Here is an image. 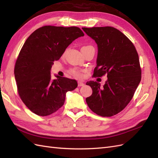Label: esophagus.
<instances>
[{"mask_svg": "<svg viewBox=\"0 0 158 158\" xmlns=\"http://www.w3.org/2000/svg\"><path fill=\"white\" fill-rule=\"evenodd\" d=\"M84 85V83L82 81H78V87H81Z\"/></svg>", "mask_w": 158, "mask_h": 158, "instance_id": "34e87169", "label": "esophagus"}]
</instances>
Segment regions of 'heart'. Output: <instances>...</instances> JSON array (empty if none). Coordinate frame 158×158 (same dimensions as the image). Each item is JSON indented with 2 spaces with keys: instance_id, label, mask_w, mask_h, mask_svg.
<instances>
[{
  "instance_id": "obj_1",
  "label": "heart",
  "mask_w": 158,
  "mask_h": 158,
  "mask_svg": "<svg viewBox=\"0 0 158 158\" xmlns=\"http://www.w3.org/2000/svg\"><path fill=\"white\" fill-rule=\"evenodd\" d=\"M92 48V46H83L81 47V50H84V49H87V48ZM70 73L71 74H72L73 76L75 77H81V72L78 70H77V69H71V70L70 71Z\"/></svg>"
}]
</instances>
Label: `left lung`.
Returning <instances> with one entry per match:
<instances>
[{
    "label": "left lung",
    "mask_w": 158,
    "mask_h": 158,
    "mask_svg": "<svg viewBox=\"0 0 158 158\" xmlns=\"http://www.w3.org/2000/svg\"><path fill=\"white\" fill-rule=\"evenodd\" d=\"M82 29L98 44L97 66L93 75L101 77L106 75L108 77L103 87L94 81L86 83L92 89L86 102L96 114L112 116L129 103L141 81L138 53L131 40L114 27Z\"/></svg>",
    "instance_id": "obj_1"
}]
</instances>
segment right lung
I'll use <instances>...</instances> for the list:
<instances>
[{
    "label": "right lung",
    "mask_w": 158,
    "mask_h": 158,
    "mask_svg": "<svg viewBox=\"0 0 158 158\" xmlns=\"http://www.w3.org/2000/svg\"><path fill=\"white\" fill-rule=\"evenodd\" d=\"M77 27L45 25L29 36L17 57L14 69L18 94L25 105L41 116L52 114L63 106L66 93L77 87L75 79L56 76L50 69L75 40L83 36Z\"/></svg>",
    "instance_id": "obj_1"
}]
</instances>
